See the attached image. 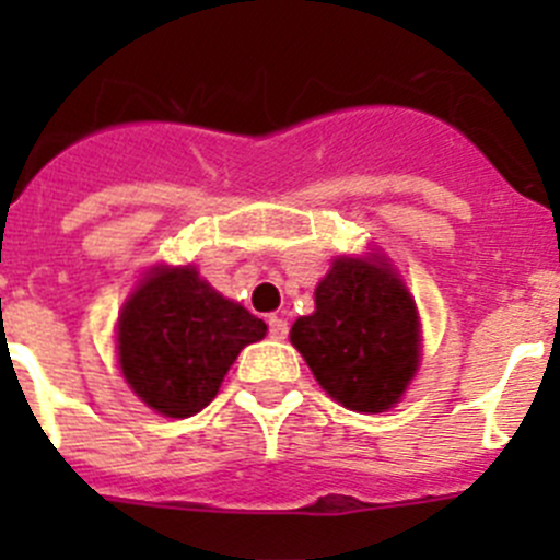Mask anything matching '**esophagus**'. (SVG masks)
I'll use <instances>...</instances> for the list:
<instances>
[{
  "label": "esophagus",
  "mask_w": 560,
  "mask_h": 560,
  "mask_svg": "<svg viewBox=\"0 0 560 560\" xmlns=\"http://www.w3.org/2000/svg\"><path fill=\"white\" fill-rule=\"evenodd\" d=\"M268 332L273 341H284L287 332H290V325H287V319H281V316H268Z\"/></svg>",
  "instance_id": "1"
}]
</instances>
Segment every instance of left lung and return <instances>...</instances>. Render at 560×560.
<instances>
[{"label":"left lung","mask_w":560,"mask_h":560,"mask_svg":"<svg viewBox=\"0 0 560 560\" xmlns=\"http://www.w3.org/2000/svg\"><path fill=\"white\" fill-rule=\"evenodd\" d=\"M316 312L290 341L322 389L352 411L398 404L420 365V316L385 257H338L314 292Z\"/></svg>","instance_id":"8db88e82"}]
</instances>
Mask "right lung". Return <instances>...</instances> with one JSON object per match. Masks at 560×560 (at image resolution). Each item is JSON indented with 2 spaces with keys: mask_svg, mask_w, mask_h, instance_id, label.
<instances>
[{
  "mask_svg": "<svg viewBox=\"0 0 560 560\" xmlns=\"http://www.w3.org/2000/svg\"><path fill=\"white\" fill-rule=\"evenodd\" d=\"M265 332L262 319L219 295L195 265H160L118 314V365L145 406L180 420L217 398L241 349Z\"/></svg>",
  "mask_w": 560,
  "mask_h": 560,
  "instance_id": "right-lung-1",
  "label": "right lung"
}]
</instances>
